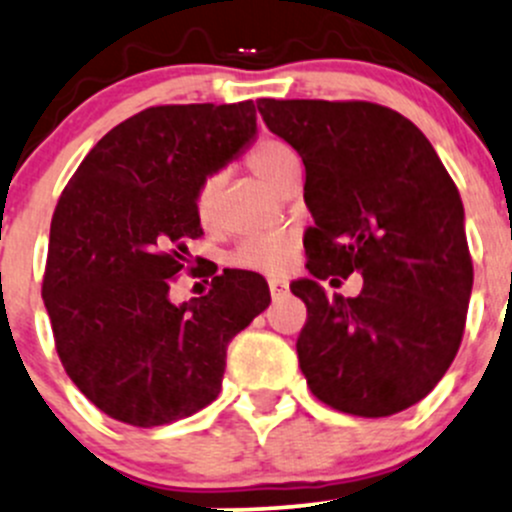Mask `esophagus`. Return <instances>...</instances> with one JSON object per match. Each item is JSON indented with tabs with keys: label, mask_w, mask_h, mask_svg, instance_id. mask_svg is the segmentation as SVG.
Listing matches in <instances>:
<instances>
[{
	"label": "esophagus",
	"mask_w": 512,
	"mask_h": 512,
	"mask_svg": "<svg viewBox=\"0 0 512 512\" xmlns=\"http://www.w3.org/2000/svg\"><path fill=\"white\" fill-rule=\"evenodd\" d=\"M286 283L283 281H278V278H271V281H268V291H271V295L273 298H278V295H283L286 293Z\"/></svg>",
	"instance_id": "1"
}]
</instances>
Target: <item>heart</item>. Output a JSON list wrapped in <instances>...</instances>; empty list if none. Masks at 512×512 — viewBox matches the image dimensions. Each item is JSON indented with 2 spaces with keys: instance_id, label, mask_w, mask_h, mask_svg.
Segmentation results:
<instances>
[{
  "instance_id": "heart-1",
  "label": "heart",
  "mask_w": 512,
  "mask_h": 512,
  "mask_svg": "<svg viewBox=\"0 0 512 512\" xmlns=\"http://www.w3.org/2000/svg\"><path fill=\"white\" fill-rule=\"evenodd\" d=\"M295 157V152L281 140H261L249 152L246 162L251 170L271 187H278L286 162ZM194 214L199 224L214 226L219 219V177H207L194 192ZM298 251V236L293 231H273V234L246 236L231 251V263L236 268L256 273H281L291 266Z\"/></svg>"
}]
</instances>
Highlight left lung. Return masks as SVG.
Returning <instances> with one entry per match:
<instances>
[{
    "label": "left lung",
    "mask_w": 512,
    "mask_h": 512,
    "mask_svg": "<svg viewBox=\"0 0 512 512\" xmlns=\"http://www.w3.org/2000/svg\"><path fill=\"white\" fill-rule=\"evenodd\" d=\"M271 133L305 165L308 308L300 370L315 397L352 416H389L424 399L451 367L473 286L456 184L419 128L367 100H256ZM357 270V299L319 281ZM336 280V279H334Z\"/></svg>",
    "instance_id": "1"
}]
</instances>
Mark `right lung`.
Here are the masks:
<instances>
[{
	"mask_svg": "<svg viewBox=\"0 0 512 512\" xmlns=\"http://www.w3.org/2000/svg\"><path fill=\"white\" fill-rule=\"evenodd\" d=\"M254 135V100L155 105L103 135L68 179L41 295L63 370L110 419L150 429L212 404L231 337L271 303L249 271L170 303L187 241L202 236L194 192Z\"/></svg>",
	"mask_w": 512,
	"mask_h": 512,
	"instance_id": "right-lung-1",
	"label": "right lung"
}]
</instances>
